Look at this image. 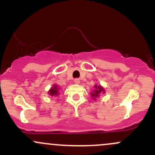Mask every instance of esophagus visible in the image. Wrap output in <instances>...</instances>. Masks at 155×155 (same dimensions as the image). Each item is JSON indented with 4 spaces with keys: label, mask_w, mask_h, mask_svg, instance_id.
<instances>
[{
    "label": "esophagus",
    "mask_w": 155,
    "mask_h": 155,
    "mask_svg": "<svg viewBox=\"0 0 155 155\" xmlns=\"http://www.w3.org/2000/svg\"><path fill=\"white\" fill-rule=\"evenodd\" d=\"M74 83L76 84H79L80 83V80L79 79H74Z\"/></svg>",
    "instance_id": "1"
}]
</instances>
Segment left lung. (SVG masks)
I'll use <instances>...</instances> for the list:
<instances>
[{
	"label": "left lung",
	"mask_w": 155,
	"mask_h": 155,
	"mask_svg": "<svg viewBox=\"0 0 155 155\" xmlns=\"http://www.w3.org/2000/svg\"><path fill=\"white\" fill-rule=\"evenodd\" d=\"M94 87H95V90L91 92L90 95H91L92 99H93L94 101H96V99L100 96L101 94H104L105 92H106V91H105L104 88L101 85H98V86H97V85L95 84V86H94Z\"/></svg>",
	"instance_id": "1"
}]
</instances>
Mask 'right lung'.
<instances>
[{
    "label": "right lung",
    "mask_w": 155,
    "mask_h": 155,
    "mask_svg": "<svg viewBox=\"0 0 155 155\" xmlns=\"http://www.w3.org/2000/svg\"><path fill=\"white\" fill-rule=\"evenodd\" d=\"M59 90L60 89L58 85L56 84H54L53 86L50 88V90L48 91V94L50 96H54V97H56V96L59 95Z\"/></svg>",
    "instance_id": "add662e5"
}]
</instances>
